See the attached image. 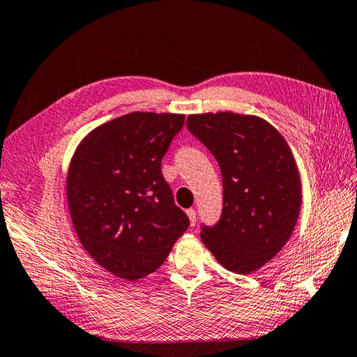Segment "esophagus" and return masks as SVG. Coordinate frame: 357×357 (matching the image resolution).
Returning a JSON list of instances; mask_svg holds the SVG:
<instances>
[{
	"label": "esophagus",
	"mask_w": 357,
	"mask_h": 357,
	"mask_svg": "<svg viewBox=\"0 0 357 357\" xmlns=\"http://www.w3.org/2000/svg\"><path fill=\"white\" fill-rule=\"evenodd\" d=\"M187 216H188V220H190V226L192 227L197 225V211H195V208H188Z\"/></svg>",
	"instance_id": "obj_1"
}]
</instances>
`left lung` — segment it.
<instances>
[{
    "label": "left lung",
    "mask_w": 357,
    "mask_h": 357,
    "mask_svg": "<svg viewBox=\"0 0 357 357\" xmlns=\"http://www.w3.org/2000/svg\"><path fill=\"white\" fill-rule=\"evenodd\" d=\"M187 128L218 160L222 211L201 238L226 269L250 274L289 240L302 206V184L288 144L260 117L207 113Z\"/></svg>",
    "instance_id": "left-lung-1"
}]
</instances>
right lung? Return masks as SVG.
<instances>
[{
	"instance_id": "add662e5",
	"label": "right lung",
	"mask_w": 357,
	"mask_h": 357,
	"mask_svg": "<svg viewBox=\"0 0 357 357\" xmlns=\"http://www.w3.org/2000/svg\"><path fill=\"white\" fill-rule=\"evenodd\" d=\"M184 119L117 117L91 131L69 165L66 195L77 236L102 268L123 280L156 271L190 225L160 172Z\"/></svg>"
}]
</instances>
